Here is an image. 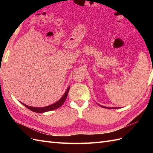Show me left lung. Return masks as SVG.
Listing matches in <instances>:
<instances>
[{
	"instance_id": "8db88e82",
	"label": "left lung",
	"mask_w": 153,
	"mask_h": 153,
	"mask_svg": "<svg viewBox=\"0 0 153 153\" xmlns=\"http://www.w3.org/2000/svg\"><path fill=\"white\" fill-rule=\"evenodd\" d=\"M102 108H109V109H114V108H118V107H116V108H115V107H113V108H109V107H105V106H102Z\"/></svg>"
}]
</instances>
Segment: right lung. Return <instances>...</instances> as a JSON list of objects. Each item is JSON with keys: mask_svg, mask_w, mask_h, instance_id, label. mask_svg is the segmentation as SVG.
Segmentation results:
<instances>
[{"mask_svg": "<svg viewBox=\"0 0 153 153\" xmlns=\"http://www.w3.org/2000/svg\"><path fill=\"white\" fill-rule=\"evenodd\" d=\"M69 89H70V87H68L66 91L65 92L64 95H63V97H62V98L58 100V102H56V103H54L53 105H49L48 106H45V107H42V108H37V107H32V106H29L26 105H25V104L21 102L23 105H24L26 108H27L28 109L31 110V111L35 112H37V113H43V112H48V111H51V110H53L55 109H57L60 107L62 105H63L64 102H65V100H66V98H67V96H68V91H69Z\"/></svg>", "mask_w": 153, "mask_h": 153, "instance_id": "obj_1", "label": "right lung"}]
</instances>
